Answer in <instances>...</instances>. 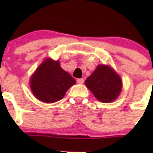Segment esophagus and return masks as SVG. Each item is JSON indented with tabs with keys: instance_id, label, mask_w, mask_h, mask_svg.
<instances>
[{
	"instance_id": "obj_1",
	"label": "esophagus",
	"mask_w": 153,
	"mask_h": 153,
	"mask_svg": "<svg viewBox=\"0 0 153 153\" xmlns=\"http://www.w3.org/2000/svg\"><path fill=\"white\" fill-rule=\"evenodd\" d=\"M84 80L83 79V78H79V79L77 80V83H78V84H84Z\"/></svg>"
}]
</instances>
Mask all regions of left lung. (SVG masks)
<instances>
[{"label": "left lung", "mask_w": 153, "mask_h": 153, "mask_svg": "<svg viewBox=\"0 0 153 153\" xmlns=\"http://www.w3.org/2000/svg\"><path fill=\"white\" fill-rule=\"evenodd\" d=\"M85 85L94 96L103 103H110L118 98L122 89L120 75L109 65L99 64L85 81Z\"/></svg>", "instance_id": "8db88e82"}]
</instances>
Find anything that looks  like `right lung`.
<instances>
[{
  "instance_id": "1",
  "label": "right lung",
  "mask_w": 153,
  "mask_h": 153,
  "mask_svg": "<svg viewBox=\"0 0 153 153\" xmlns=\"http://www.w3.org/2000/svg\"><path fill=\"white\" fill-rule=\"evenodd\" d=\"M75 83V78L61 67L59 61L50 58L44 60L29 79L31 91L35 98L47 104L62 99Z\"/></svg>"
}]
</instances>
